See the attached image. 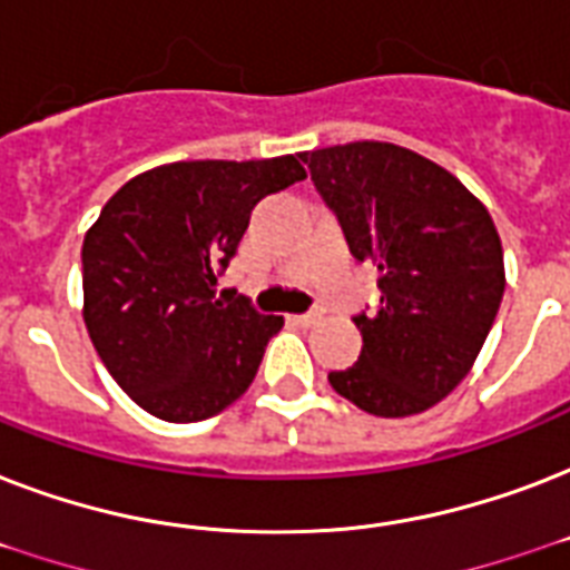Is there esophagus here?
I'll list each match as a JSON object with an SVG mask.
<instances>
[{
  "mask_svg": "<svg viewBox=\"0 0 570 570\" xmlns=\"http://www.w3.org/2000/svg\"><path fill=\"white\" fill-rule=\"evenodd\" d=\"M298 325H316V322L322 320V313L320 311H311V313H302V316H293Z\"/></svg>",
  "mask_w": 570,
  "mask_h": 570,
  "instance_id": "1",
  "label": "esophagus"
}]
</instances>
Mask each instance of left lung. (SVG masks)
Returning a JSON list of instances; mask_svg holds the SVG:
<instances>
[{"label": "left lung", "mask_w": 570, "mask_h": 570, "mask_svg": "<svg viewBox=\"0 0 570 570\" xmlns=\"http://www.w3.org/2000/svg\"><path fill=\"white\" fill-rule=\"evenodd\" d=\"M348 248L379 266L381 307L357 316L364 348L331 387L373 416L423 414L476 364L505 289L485 204L432 159L348 141L302 154Z\"/></svg>", "instance_id": "8db88e82"}]
</instances>
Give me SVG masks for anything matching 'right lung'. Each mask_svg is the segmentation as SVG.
<instances>
[{"label":"right lung","mask_w":570,"mask_h":570,"mask_svg":"<svg viewBox=\"0 0 570 570\" xmlns=\"http://www.w3.org/2000/svg\"><path fill=\"white\" fill-rule=\"evenodd\" d=\"M298 156L171 163L124 183L82 242V320L138 407L165 423L222 414L250 387L284 316L213 302L250 209L304 180Z\"/></svg>","instance_id":"1"}]
</instances>
